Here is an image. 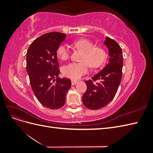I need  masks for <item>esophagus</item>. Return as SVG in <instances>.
<instances>
[{
	"instance_id": "34e87169",
	"label": "esophagus",
	"mask_w": 153,
	"mask_h": 153,
	"mask_svg": "<svg viewBox=\"0 0 153 153\" xmlns=\"http://www.w3.org/2000/svg\"><path fill=\"white\" fill-rule=\"evenodd\" d=\"M78 82L77 80H71V84H72L73 85H76Z\"/></svg>"
}]
</instances>
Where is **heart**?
I'll return each instance as SVG.
<instances>
[{
    "mask_svg": "<svg viewBox=\"0 0 153 153\" xmlns=\"http://www.w3.org/2000/svg\"><path fill=\"white\" fill-rule=\"evenodd\" d=\"M75 47L84 52L81 62H71L64 66L62 73L64 76L72 79H79L92 68H98L102 64L106 57L105 50L101 47H95L91 41L81 39L73 43ZM58 57L62 60H67L70 56V50L66 44H61L57 50Z\"/></svg>",
    "mask_w": 153,
    "mask_h": 153,
    "instance_id": "1",
    "label": "heart"
}]
</instances>
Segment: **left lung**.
Returning a JSON list of instances; mask_svg holds the SVG:
<instances>
[{"mask_svg": "<svg viewBox=\"0 0 153 153\" xmlns=\"http://www.w3.org/2000/svg\"><path fill=\"white\" fill-rule=\"evenodd\" d=\"M104 44L108 48V64L92 78L85 81L87 91L82 96V101L87 108L98 110L107 105L117 93L122 78L123 56L121 48L115 40L108 37ZM100 80L95 85L93 81Z\"/></svg>", "mask_w": 153, "mask_h": 153, "instance_id": "left-lung-1", "label": "left lung"}]
</instances>
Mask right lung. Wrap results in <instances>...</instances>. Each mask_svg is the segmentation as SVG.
<instances>
[{"label":"right lung","mask_w":153,"mask_h":153,"mask_svg":"<svg viewBox=\"0 0 153 153\" xmlns=\"http://www.w3.org/2000/svg\"><path fill=\"white\" fill-rule=\"evenodd\" d=\"M65 38V34L58 32L45 34L30 44L27 52L26 68L32 89L40 103L50 109L64 106L71 85L69 78L59 77L57 50Z\"/></svg>","instance_id":"add662e5"}]
</instances>
